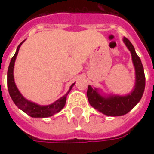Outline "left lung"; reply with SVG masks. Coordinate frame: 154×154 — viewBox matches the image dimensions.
Listing matches in <instances>:
<instances>
[{"label": "left lung", "mask_w": 154, "mask_h": 154, "mask_svg": "<svg viewBox=\"0 0 154 154\" xmlns=\"http://www.w3.org/2000/svg\"><path fill=\"white\" fill-rule=\"evenodd\" d=\"M123 41L131 53L133 63L135 68V86L132 91L126 96L113 95L105 97L91 86H88L87 88V98L91 106L106 116H119L128 113L141 100L145 88V76L141 60L130 41L125 37H124Z\"/></svg>", "instance_id": "8db88e82"}]
</instances>
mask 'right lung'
I'll return each mask as SVG.
<instances>
[{
    "instance_id": "add662e5",
    "label": "right lung",
    "mask_w": 154,
    "mask_h": 154,
    "mask_svg": "<svg viewBox=\"0 0 154 154\" xmlns=\"http://www.w3.org/2000/svg\"><path fill=\"white\" fill-rule=\"evenodd\" d=\"M24 42H25V40L22 41L21 43L19 44L15 55L11 58L10 65H9L8 71H7V86H8L9 94L11 97L12 100L15 104V106H18V108H20L25 113H26L29 116H31V117H34V118H45V117H49V116H54V114L59 112L64 107L65 104H66L67 96L70 92L72 87H73L75 83H73L71 86L68 91L64 95L63 97H62L58 100H56L55 102L51 104V105H48V106H39L38 104H35L34 102H31L29 100H26L25 97L22 96L21 93L20 92V91L18 90V88L16 87V85L15 83V80H14V75H13L15 59H16V57H17L19 49H20L21 44Z\"/></svg>"
}]
</instances>
